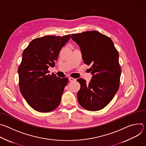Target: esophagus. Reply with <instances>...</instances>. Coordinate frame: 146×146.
<instances>
[{"label":"esophagus","mask_w":146,"mask_h":146,"mask_svg":"<svg viewBox=\"0 0 146 146\" xmlns=\"http://www.w3.org/2000/svg\"><path fill=\"white\" fill-rule=\"evenodd\" d=\"M69 81H74L76 80V79L72 78V77H69Z\"/></svg>","instance_id":"34e87169"}]
</instances>
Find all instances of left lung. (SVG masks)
<instances>
[{
	"mask_svg": "<svg viewBox=\"0 0 146 146\" xmlns=\"http://www.w3.org/2000/svg\"><path fill=\"white\" fill-rule=\"evenodd\" d=\"M71 38L80 47L84 63L92 64L89 84L81 78L77 80L81 85L78 102L86 110H101L111 102L119 88L121 70L118 51L110 37L95 31L72 34Z\"/></svg>",
	"mask_w": 146,
	"mask_h": 146,
	"instance_id": "8db88e82",
	"label": "left lung"
}]
</instances>
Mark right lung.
Wrapping results in <instances>:
<instances>
[{
    "instance_id": "add662e5",
    "label": "right lung",
    "mask_w": 146,
    "mask_h": 146,
    "mask_svg": "<svg viewBox=\"0 0 146 146\" xmlns=\"http://www.w3.org/2000/svg\"><path fill=\"white\" fill-rule=\"evenodd\" d=\"M70 35L46 36L33 40L23 53L18 70L20 92L34 110L47 113L60 104L68 78H61L48 69L55 66L61 48L69 40Z\"/></svg>"
}]
</instances>
